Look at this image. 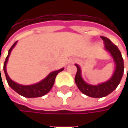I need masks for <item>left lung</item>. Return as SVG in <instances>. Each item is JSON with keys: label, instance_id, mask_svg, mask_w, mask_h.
<instances>
[{"label": "left lung", "instance_id": "8db88e82", "mask_svg": "<svg viewBox=\"0 0 128 128\" xmlns=\"http://www.w3.org/2000/svg\"><path fill=\"white\" fill-rule=\"evenodd\" d=\"M100 38L103 40L106 50L110 54L116 65L115 71L110 78L105 82L100 83L96 86L88 84L84 81L82 78L81 69L80 66L78 64H76L77 72L75 77V81L78 89L86 96L96 98L106 97L115 90L119 85L124 72L123 58L118 48L111 42L108 38L103 36H100Z\"/></svg>", "mask_w": 128, "mask_h": 128}]
</instances>
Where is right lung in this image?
Segmentation results:
<instances>
[{
    "instance_id": "add662e5",
    "label": "right lung",
    "mask_w": 128,
    "mask_h": 128,
    "mask_svg": "<svg viewBox=\"0 0 128 128\" xmlns=\"http://www.w3.org/2000/svg\"><path fill=\"white\" fill-rule=\"evenodd\" d=\"M17 42L18 41L15 42L12 46V47L10 48V50H8V56L6 57L5 62L3 64V70L5 72L6 78L8 85L13 90L16 91L19 95L23 96V97H26V98H38V97H42V96L46 95L47 93L51 90V88L54 85L56 77L57 75L60 72L64 70V68H62L60 70L51 72L50 73H49L47 76L46 78H45L41 81L38 82L36 83V84H33V85L24 86V85H20V84H18L16 82L12 81L8 75L7 71H6V65H7L8 58L10 55V52L12 51V48L16 46V45L17 44Z\"/></svg>"
}]
</instances>
